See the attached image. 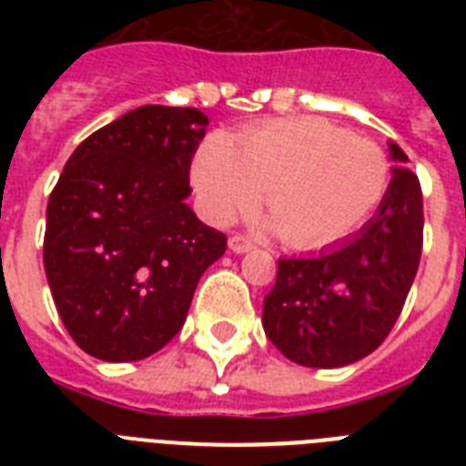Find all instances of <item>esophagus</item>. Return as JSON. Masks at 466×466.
<instances>
[{
	"mask_svg": "<svg viewBox=\"0 0 466 466\" xmlns=\"http://www.w3.org/2000/svg\"><path fill=\"white\" fill-rule=\"evenodd\" d=\"M229 248H232L234 254H247V251L254 248V241L244 237V234H234V237H229Z\"/></svg>",
	"mask_w": 466,
	"mask_h": 466,
	"instance_id": "34e87169",
	"label": "esophagus"
}]
</instances>
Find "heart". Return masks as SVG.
<instances>
[{
	"label": "heart",
	"instance_id": "obj_1",
	"mask_svg": "<svg viewBox=\"0 0 466 466\" xmlns=\"http://www.w3.org/2000/svg\"><path fill=\"white\" fill-rule=\"evenodd\" d=\"M390 157L375 140L324 118L270 120L210 135L190 181L215 225H229L261 200L295 248H324L358 232L390 190Z\"/></svg>",
	"mask_w": 466,
	"mask_h": 466
}]
</instances>
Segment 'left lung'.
Wrapping results in <instances>:
<instances>
[{"label":"left lung","mask_w":466,"mask_h":466,"mask_svg":"<svg viewBox=\"0 0 466 466\" xmlns=\"http://www.w3.org/2000/svg\"><path fill=\"white\" fill-rule=\"evenodd\" d=\"M387 196L360 232L309 258H280L263 299L270 343L305 368H343L380 348L404 309L423 248V193L390 142Z\"/></svg>","instance_id":"8db88e82"}]
</instances>
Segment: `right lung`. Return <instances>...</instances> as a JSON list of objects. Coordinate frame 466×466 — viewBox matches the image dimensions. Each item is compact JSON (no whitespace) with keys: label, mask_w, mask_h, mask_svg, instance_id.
Masks as SVG:
<instances>
[{"label":"right lung","mask_w":466,"mask_h":466,"mask_svg":"<svg viewBox=\"0 0 466 466\" xmlns=\"http://www.w3.org/2000/svg\"><path fill=\"white\" fill-rule=\"evenodd\" d=\"M205 127L198 108L140 106L89 135L50 193L47 285L69 336L98 360H142L167 346L225 254V234L186 205Z\"/></svg>","instance_id":"1"}]
</instances>
